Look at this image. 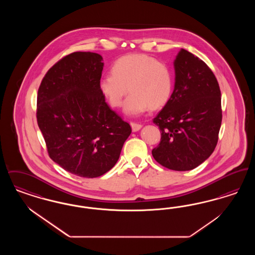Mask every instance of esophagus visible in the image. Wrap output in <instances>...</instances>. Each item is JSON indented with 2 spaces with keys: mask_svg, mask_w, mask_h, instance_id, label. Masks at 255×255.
<instances>
[{
  "mask_svg": "<svg viewBox=\"0 0 255 255\" xmlns=\"http://www.w3.org/2000/svg\"><path fill=\"white\" fill-rule=\"evenodd\" d=\"M131 127H132V131L133 132H137L138 130L141 129L142 125L138 124V123H135V122H131Z\"/></svg>",
  "mask_w": 255,
  "mask_h": 255,
  "instance_id": "1",
  "label": "esophagus"
}]
</instances>
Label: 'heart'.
<instances>
[{
    "mask_svg": "<svg viewBox=\"0 0 255 255\" xmlns=\"http://www.w3.org/2000/svg\"><path fill=\"white\" fill-rule=\"evenodd\" d=\"M129 90H128V88ZM98 88L110 105L119 108L123 99L124 112L138 116L149 109L163 107L173 92V75L164 63L146 54H129L121 57L112 67V73L100 77Z\"/></svg>",
    "mask_w": 255,
    "mask_h": 255,
    "instance_id": "1",
    "label": "heart"
}]
</instances>
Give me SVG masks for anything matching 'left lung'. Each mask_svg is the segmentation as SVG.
<instances>
[{
    "label": "left lung",
    "instance_id": "8db88e82",
    "mask_svg": "<svg viewBox=\"0 0 255 255\" xmlns=\"http://www.w3.org/2000/svg\"><path fill=\"white\" fill-rule=\"evenodd\" d=\"M174 69V91L153 120L161 137L152 155L168 169L188 171L209 158L217 145L221 91L206 63L185 49L177 54Z\"/></svg>",
    "mask_w": 255,
    "mask_h": 255
}]
</instances>
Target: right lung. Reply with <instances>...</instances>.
Returning a JSON list of instances; mask_svg holds the SVG:
<instances>
[{
    "mask_svg": "<svg viewBox=\"0 0 255 255\" xmlns=\"http://www.w3.org/2000/svg\"><path fill=\"white\" fill-rule=\"evenodd\" d=\"M102 60L95 52H73L49 69L38 90L37 122L49 157L83 178L112 169L132 132L99 91Z\"/></svg>",
    "mask_w": 255,
    "mask_h": 255,
    "instance_id": "1",
    "label": "right lung"
}]
</instances>
